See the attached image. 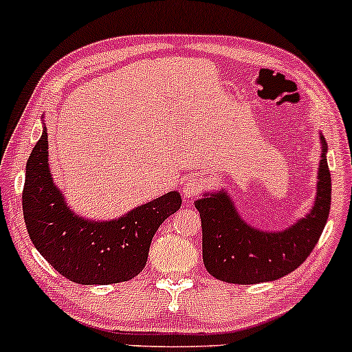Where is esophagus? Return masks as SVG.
<instances>
[{"label":"esophagus","instance_id":"obj_1","mask_svg":"<svg viewBox=\"0 0 352 352\" xmlns=\"http://www.w3.org/2000/svg\"><path fill=\"white\" fill-rule=\"evenodd\" d=\"M201 187H204V185H201L200 179H188L184 184L182 193H184L185 199H193V197H197L201 192Z\"/></svg>","mask_w":352,"mask_h":352}]
</instances>
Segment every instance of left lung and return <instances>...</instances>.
Listing matches in <instances>:
<instances>
[{"label": "left lung", "mask_w": 352, "mask_h": 352, "mask_svg": "<svg viewBox=\"0 0 352 352\" xmlns=\"http://www.w3.org/2000/svg\"><path fill=\"white\" fill-rule=\"evenodd\" d=\"M321 140L316 199L305 217L285 230H260L246 223L227 190L207 192L195 201L201 218V248L207 272L233 285L274 281L294 272L316 246L331 207L328 144Z\"/></svg>", "instance_id": "1"}]
</instances>
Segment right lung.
Returning a JSON list of instances; mask_svg holds the SVG:
<instances>
[{
    "instance_id": "right-lung-1",
    "label": "right lung",
    "mask_w": 352,
    "mask_h": 352,
    "mask_svg": "<svg viewBox=\"0 0 352 352\" xmlns=\"http://www.w3.org/2000/svg\"><path fill=\"white\" fill-rule=\"evenodd\" d=\"M43 125L26 164L23 213L31 241L59 274L79 285H112L137 276L147 263L152 238L182 205L168 192L116 220H89L66 204L50 168Z\"/></svg>"
}]
</instances>
